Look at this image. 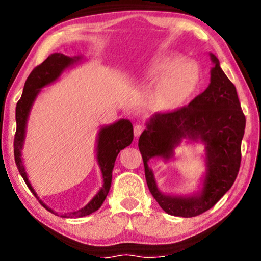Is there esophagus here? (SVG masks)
Returning a JSON list of instances; mask_svg holds the SVG:
<instances>
[{
	"label": "esophagus",
	"mask_w": 261,
	"mask_h": 261,
	"mask_svg": "<svg viewBox=\"0 0 261 261\" xmlns=\"http://www.w3.org/2000/svg\"><path fill=\"white\" fill-rule=\"evenodd\" d=\"M142 130H144V127L140 126V124H135V126H134V135H135V138L140 137V134L142 133Z\"/></svg>",
	"instance_id": "34e87169"
}]
</instances>
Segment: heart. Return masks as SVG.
Instances as JSON below:
<instances>
[{"mask_svg": "<svg viewBox=\"0 0 261 261\" xmlns=\"http://www.w3.org/2000/svg\"><path fill=\"white\" fill-rule=\"evenodd\" d=\"M151 73L164 78L156 88V101L163 108H173L183 102L199 81L198 66L192 62H181L177 55H164L153 63Z\"/></svg>", "mask_w": 261, "mask_h": 261, "instance_id": "obj_1", "label": "heart"}]
</instances>
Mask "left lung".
I'll return each mask as SVG.
<instances>
[{
	"instance_id": "left-lung-1",
	"label": "left lung",
	"mask_w": 261,
	"mask_h": 261,
	"mask_svg": "<svg viewBox=\"0 0 261 261\" xmlns=\"http://www.w3.org/2000/svg\"><path fill=\"white\" fill-rule=\"evenodd\" d=\"M210 56L215 66L209 87L188 106L154 114L139 139L149 191L164 212L173 216L194 217L213 208L234 184L240 169L246 117L237 88L220 67L219 59ZM181 138H199L206 144V178L199 195L172 198L158 190L147 162L153 156L170 158Z\"/></svg>"
}]
</instances>
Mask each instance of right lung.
I'll return each instance as SVG.
<instances>
[{"label": "right lung", "mask_w": 261, "mask_h": 261, "mask_svg": "<svg viewBox=\"0 0 261 261\" xmlns=\"http://www.w3.org/2000/svg\"><path fill=\"white\" fill-rule=\"evenodd\" d=\"M80 59L81 57L70 58V57L63 55V53H53V55L48 56V58L44 60L40 65L34 67L30 76L27 77L22 96H21L16 105V132L15 137H14V158H15L16 166L23 178L24 183L27 184V187L30 188V190L33 192L34 196H37V194H35L31 183L28 181L26 171H24L22 160H21V149H22L23 145L24 129H26L28 114H30L31 107L33 105L40 89L55 82L66 67L72 65L73 63H76ZM132 141H133V124L129 120H120L115 123L110 124V126L103 127L99 130L97 140V160L102 171L103 187L98 191V194L91 199L90 203H88L83 209L69 214L70 216H87L98 210L109 192L110 184H112V172L116 156L121 149L129 146ZM39 202L48 212L53 213V210L48 209L41 201ZM66 215H64V217Z\"/></svg>", "instance_id": "add662e5"}]
</instances>
